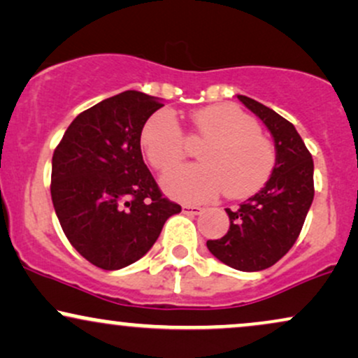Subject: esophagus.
Masks as SVG:
<instances>
[{"label": "esophagus", "instance_id": "esophagus-1", "mask_svg": "<svg viewBox=\"0 0 358 358\" xmlns=\"http://www.w3.org/2000/svg\"><path fill=\"white\" fill-rule=\"evenodd\" d=\"M182 212L185 215H188V217H196V215L203 212V208H200V206H193V205H183Z\"/></svg>", "mask_w": 358, "mask_h": 358}]
</instances>
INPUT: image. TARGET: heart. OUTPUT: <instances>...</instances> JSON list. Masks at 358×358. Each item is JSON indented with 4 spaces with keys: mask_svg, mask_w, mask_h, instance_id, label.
I'll return each mask as SVG.
<instances>
[{
    "mask_svg": "<svg viewBox=\"0 0 358 358\" xmlns=\"http://www.w3.org/2000/svg\"><path fill=\"white\" fill-rule=\"evenodd\" d=\"M192 127L196 136L208 140L198 153L201 163L168 175L163 180L168 195L185 203H200L223 192L234 200L248 198L265 187L273 173L277 153L253 116L231 103H220L193 111ZM140 145L160 173L173 170L187 155L182 127L168 110L146 120Z\"/></svg>",
    "mask_w": 358,
    "mask_h": 358,
    "instance_id": "b5f03b06",
    "label": "heart"
}]
</instances>
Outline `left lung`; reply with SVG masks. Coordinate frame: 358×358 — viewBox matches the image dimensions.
Here are the masks:
<instances>
[{
  "instance_id": "obj_1",
  "label": "left lung",
  "mask_w": 358,
  "mask_h": 358,
  "mask_svg": "<svg viewBox=\"0 0 358 358\" xmlns=\"http://www.w3.org/2000/svg\"><path fill=\"white\" fill-rule=\"evenodd\" d=\"M272 133L277 163L270 180L236 210L225 208L230 228L206 247L218 260L242 270L260 272L277 264L294 247L313 201V160L302 136L288 120L268 106L238 94Z\"/></svg>"
}]
</instances>
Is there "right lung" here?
Here are the masks:
<instances>
[{
  "instance_id": "1",
  "label": "right lung",
  "mask_w": 358,
  "mask_h": 358,
  "mask_svg": "<svg viewBox=\"0 0 358 358\" xmlns=\"http://www.w3.org/2000/svg\"><path fill=\"white\" fill-rule=\"evenodd\" d=\"M158 98L128 90L73 120L55 148L51 200L76 252L103 270L131 265L182 206L163 196L141 155Z\"/></svg>"
}]
</instances>
